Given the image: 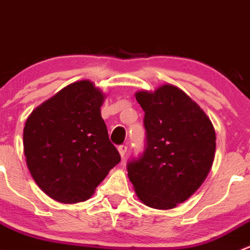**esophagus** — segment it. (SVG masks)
Returning <instances> with one entry per match:
<instances>
[{
    "mask_svg": "<svg viewBox=\"0 0 250 250\" xmlns=\"http://www.w3.org/2000/svg\"><path fill=\"white\" fill-rule=\"evenodd\" d=\"M127 150H128V147L125 145H120V146H118V152H120L121 157L125 158V153H127Z\"/></svg>",
    "mask_w": 250,
    "mask_h": 250,
    "instance_id": "obj_1",
    "label": "esophagus"
}]
</instances>
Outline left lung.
Returning <instances> with one entry per match:
<instances>
[{"instance_id": "obj_1", "label": "left lung", "mask_w": 250, "mask_h": 250, "mask_svg": "<svg viewBox=\"0 0 250 250\" xmlns=\"http://www.w3.org/2000/svg\"><path fill=\"white\" fill-rule=\"evenodd\" d=\"M145 112L144 151L127 163L139 200L170 209L188 200L204 181L215 153V130L203 110L179 88L138 92Z\"/></svg>"}]
</instances>
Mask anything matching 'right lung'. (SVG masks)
I'll return each mask as SVG.
<instances>
[{
    "label": "right lung",
    "instance_id": "right-lung-1",
    "mask_svg": "<svg viewBox=\"0 0 250 250\" xmlns=\"http://www.w3.org/2000/svg\"><path fill=\"white\" fill-rule=\"evenodd\" d=\"M104 94L80 81L32 111L24 153L42 191L62 203L85 201L121 161L100 115Z\"/></svg>",
    "mask_w": 250,
    "mask_h": 250
}]
</instances>
